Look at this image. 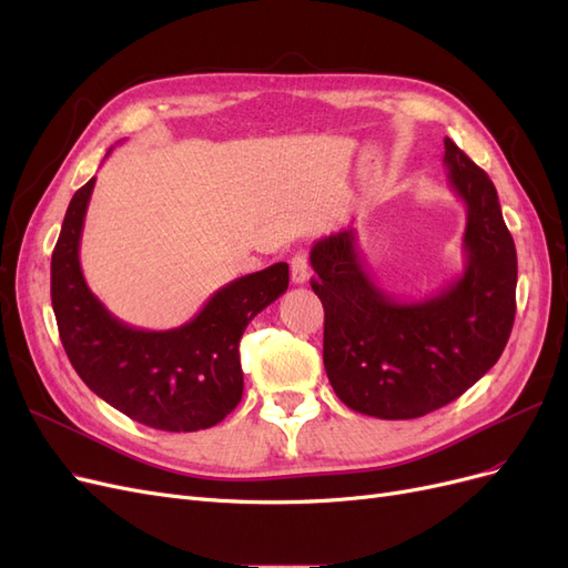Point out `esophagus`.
Returning a JSON list of instances; mask_svg holds the SVG:
<instances>
[{
	"label": "esophagus",
	"instance_id": "obj_1",
	"mask_svg": "<svg viewBox=\"0 0 568 568\" xmlns=\"http://www.w3.org/2000/svg\"><path fill=\"white\" fill-rule=\"evenodd\" d=\"M307 280H311V263H307L305 253H296L291 257V282L305 284Z\"/></svg>",
	"mask_w": 568,
	"mask_h": 568
}]
</instances>
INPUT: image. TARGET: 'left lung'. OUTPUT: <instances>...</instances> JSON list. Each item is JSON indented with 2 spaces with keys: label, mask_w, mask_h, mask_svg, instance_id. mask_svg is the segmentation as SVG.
Segmentation results:
<instances>
[{
  "label": "left lung",
  "mask_w": 568,
  "mask_h": 568,
  "mask_svg": "<svg viewBox=\"0 0 568 568\" xmlns=\"http://www.w3.org/2000/svg\"><path fill=\"white\" fill-rule=\"evenodd\" d=\"M445 168L467 205L464 272L440 294L398 301L374 284L355 230L315 242L324 369L343 405L376 419H417L457 400L497 359L517 313V248L495 184L445 136Z\"/></svg>",
  "instance_id": "obj_1"
}]
</instances>
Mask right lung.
Returning a JSON list of instances; mask_svg holds the SVG:
<instances>
[{"instance_id": "1", "label": "right lung", "mask_w": 568, "mask_h": 568, "mask_svg": "<svg viewBox=\"0 0 568 568\" xmlns=\"http://www.w3.org/2000/svg\"><path fill=\"white\" fill-rule=\"evenodd\" d=\"M94 178L68 203L51 253V305L68 359L80 379L130 419L161 432H199L242 400L239 341L248 322L288 286L274 263L222 286L178 329L146 332L113 317L84 282L80 236Z\"/></svg>"}]
</instances>
